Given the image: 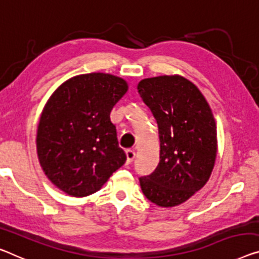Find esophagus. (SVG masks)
<instances>
[{
    "label": "esophagus",
    "instance_id": "esophagus-1",
    "mask_svg": "<svg viewBox=\"0 0 259 259\" xmlns=\"http://www.w3.org/2000/svg\"><path fill=\"white\" fill-rule=\"evenodd\" d=\"M126 157H127V163H131L135 157V152L132 149H127L126 150Z\"/></svg>",
    "mask_w": 259,
    "mask_h": 259
}]
</instances>
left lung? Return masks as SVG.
Here are the masks:
<instances>
[{
    "label": "left lung",
    "instance_id": "left-lung-1",
    "mask_svg": "<svg viewBox=\"0 0 259 259\" xmlns=\"http://www.w3.org/2000/svg\"><path fill=\"white\" fill-rule=\"evenodd\" d=\"M138 91L158 126L160 162L139 178L146 198L161 207L185 202L209 180L217 157V125L196 85L178 75L145 78Z\"/></svg>",
    "mask_w": 259,
    "mask_h": 259
}]
</instances>
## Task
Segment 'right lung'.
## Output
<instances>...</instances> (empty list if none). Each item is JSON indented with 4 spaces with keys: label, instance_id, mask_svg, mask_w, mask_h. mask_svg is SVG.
I'll return each mask as SVG.
<instances>
[{
    "label": "right lung",
    "instance_id": "obj_1",
    "mask_svg": "<svg viewBox=\"0 0 259 259\" xmlns=\"http://www.w3.org/2000/svg\"><path fill=\"white\" fill-rule=\"evenodd\" d=\"M127 89L114 75L83 74L63 82L47 101L37 130L38 158L65 193L97 192L126 162L110 113Z\"/></svg>",
    "mask_w": 259,
    "mask_h": 259
}]
</instances>
